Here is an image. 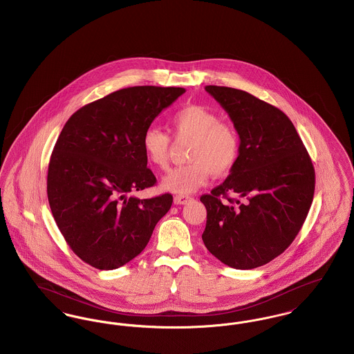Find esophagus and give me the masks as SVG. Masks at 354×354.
I'll return each mask as SVG.
<instances>
[{
	"instance_id": "34e87169",
	"label": "esophagus",
	"mask_w": 354,
	"mask_h": 354,
	"mask_svg": "<svg viewBox=\"0 0 354 354\" xmlns=\"http://www.w3.org/2000/svg\"><path fill=\"white\" fill-rule=\"evenodd\" d=\"M191 201H192V196H188V195H175L174 198L175 205H187Z\"/></svg>"
}]
</instances>
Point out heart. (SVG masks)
Wrapping results in <instances>:
<instances>
[{
	"mask_svg": "<svg viewBox=\"0 0 354 354\" xmlns=\"http://www.w3.org/2000/svg\"><path fill=\"white\" fill-rule=\"evenodd\" d=\"M171 129L178 140H189L185 166L171 169L162 188L186 195L207 183L209 175L226 176L239 159L241 138L236 128L203 105H187L174 113ZM142 147L151 166L166 169L169 162V135L158 127L147 128Z\"/></svg>",
	"mask_w": 354,
	"mask_h": 354,
	"instance_id": "heart-1",
	"label": "heart"
}]
</instances>
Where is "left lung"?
<instances>
[{
    "instance_id": "1",
    "label": "left lung",
    "mask_w": 354,
    "mask_h": 354,
    "mask_svg": "<svg viewBox=\"0 0 354 354\" xmlns=\"http://www.w3.org/2000/svg\"><path fill=\"white\" fill-rule=\"evenodd\" d=\"M206 91L229 113L241 152L226 180L201 196L207 209L202 239L230 268L255 269L281 255L302 227L315 186L312 159L277 106L235 88L207 85Z\"/></svg>"
}]
</instances>
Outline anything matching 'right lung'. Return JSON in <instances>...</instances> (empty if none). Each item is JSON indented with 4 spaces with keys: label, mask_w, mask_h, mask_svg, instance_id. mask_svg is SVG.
<instances>
[{
    "label": "right lung",
    "mask_w": 354,
    "mask_h": 354,
    "mask_svg": "<svg viewBox=\"0 0 354 354\" xmlns=\"http://www.w3.org/2000/svg\"><path fill=\"white\" fill-rule=\"evenodd\" d=\"M185 88L129 86L76 111L55 145L46 191L56 225L85 263L113 270L138 257L172 195L127 196L152 187L142 138Z\"/></svg>",
    "instance_id": "right-lung-1"
}]
</instances>
